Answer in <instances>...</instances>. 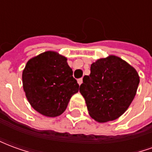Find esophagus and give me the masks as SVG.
Instances as JSON below:
<instances>
[{
	"mask_svg": "<svg viewBox=\"0 0 152 152\" xmlns=\"http://www.w3.org/2000/svg\"><path fill=\"white\" fill-rule=\"evenodd\" d=\"M77 82H78V84H79L80 86V85H81V84H82V82H83V79H82V78H80V79L77 80Z\"/></svg>",
	"mask_w": 152,
	"mask_h": 152,
	"instance_id": "34e87169",
	"label": "esophagus"
}]
</instances>
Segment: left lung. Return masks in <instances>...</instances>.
<instances>
[{
    "instance_id": "obj_1",
    "label": "left lung",
    "mask_w": 152,
    "mask_h": 152,
    "mask_svg": "<svg viewBox=\"0 0 152 152\" xmlns=\"http://www.w3.org/2000/svg\"><path fill=\"white\" fill-rule=\"evenodd\" d=\"M137 71L119 57L100 58L85 76L80 92L86 100L89 115L103 123L123 115L136 95L139 84Z\"/></svg>"
}]
</instances>
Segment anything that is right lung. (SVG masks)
Returning <instances> with one entry per match:
<instances>
[{
    "instance_id": "right-lung-1",
    "label": "right lung",
    "mask_w": 152,
    "mask_h": 152,
    "mask_svg": "<svg viewBox=\"0 0 152 152\" xmlns=\"http://www.w3.org/2000/svg\"><path fill=\"white\" fill-rule=\"evenodd\" d=\"M66 58L46 51L28 61L23 71V86L28 102L40 114L60 115L70 99L79 91Z\"/></svg>"
}]
</instances>
